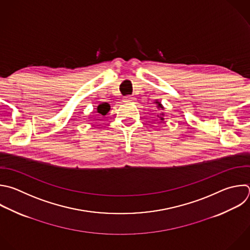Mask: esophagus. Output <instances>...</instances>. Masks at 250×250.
Wrapping results in <instances>:
<instances>
[{"mask_svg":"<svg viewBox=\"0 0 250 250\" xmlns=\"http://www.w3.org/2000/svg\"><path fill=\"white\" fill-rule=\"evenodd\" d=\"M133 101H134V98L131 96H126L125 98V102H126V103H132Z\"/></svg>","mask_w":250,"mask_h":250,"instance_id":"obj_1","label":"esophagus"}]
</instances>
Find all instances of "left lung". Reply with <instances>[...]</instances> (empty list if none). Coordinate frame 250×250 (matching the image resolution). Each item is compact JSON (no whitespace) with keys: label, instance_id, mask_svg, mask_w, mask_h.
Listing matches in <instances>:
<instances>
[{"label":"left lung","instance_id":"obj_1","mask_svg":"<svg viewBox=\"0 0 250 250\" xmlns=\"http://www.w3.org/2000/svg\"><path fill=\"white\" fill-rule=\"evenodd\" d=\"M153 104L156 106V108L160 111V110H164V106L161 104V102H159L158 100H155V102H153ZM159 119H160V122L161 123H164V121H165V115H164V113H160L158 116H157Z\"/></svg>","mask_w":250,"mask_h":250}]
</instances>
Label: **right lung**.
I'll list each match as a JSON object with an SVG mask.
<instances>
[{"mask_svg": "<svg viewBox=\"0 0 250 250\" xmlns=\"http://www.w3.org/2000/svg\"><path fill=\"white\" fill-rule=\"evenodd\" d=\"M111 109V106L108 103H100L97 106L96 112L100 115V116H105Z\"/></svg>", "mask_w": 250, "mask_h": 250, "instance_id": "1", "label": "right lung"}]
</instances>
